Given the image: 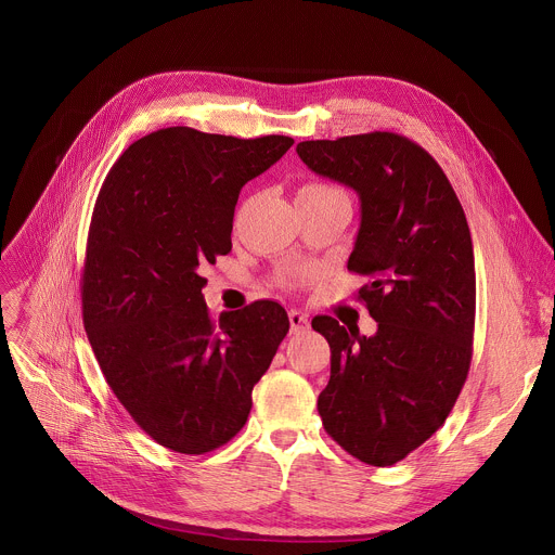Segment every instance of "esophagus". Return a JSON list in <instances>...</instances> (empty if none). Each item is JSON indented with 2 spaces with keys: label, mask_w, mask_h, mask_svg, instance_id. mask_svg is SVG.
<instances>
[{
  "label": "esophagus",
  "mask_w": 555,
  "mask_h": 555,
  "mask_svg": "<svg viewBox=\"0 0 555 555\" xmlns=\"http://www.w3.org/2000/svg\"><path fill=\"white\" fill-rule=\"evenodd\" d=\"M289 327H292V334H300V332H305L307 330V325H309V319H307V313H302V311H298V309H289Z\"/></svg>",
  "instance_id": "obj_1"
}]
</instances>
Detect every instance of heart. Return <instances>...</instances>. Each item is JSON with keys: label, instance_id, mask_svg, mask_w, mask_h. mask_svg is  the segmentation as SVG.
Returning a JSON list of instances; mask_svg holds the SVG:
<instances>
[{"label": "heart", "instance_id": "heart-1", "mask_svg": "<svg viewBox=\"0 0 555 555\" xmlns=\"http://www.w3.org/2000/svg\"><path fill=\"white\" fill-rule=\"evenodd\" d=\"M302 191H336V189L325 186V184H309V186H305ZM296 281H300V274H289V276L285 279V283H289V285H294Z\"/></svg>", "mask_w": 555, "mask_h": 555}]
</instances>
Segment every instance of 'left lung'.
<instances>
[{
    "instance_id": "8db88e82",
    "label": "left lung",
    "mask_w": 555,
    "mask_h": 555,
    "mask_svg": "<svg viewBox=\"0 0 555 555\" xmlns=\"http://www.w3.org/2000/svg\"><path fill=\"white\" fill-rule=\"evenodd\" d=\"M296 153L360 197L347 268L371 279L358 298L377 323L366 338L332 315L311 321L332 349L319 413L351 456L392 465L441 428L469 371L477 276L467 219L435 157L404 135L305 140Z\"/></svg>"
}]
</instances>
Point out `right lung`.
I'll list each match as a JSON object with an SVG mask.
<instances>
[{
  "label": "right lung",
  "mask_w": 555,
  "mask_h": 555,
  "mask_svg": "<svg viewBox=\"0 0 555 555\" xmlns=\"http://www.w3.org/2000/svg\"><path fill=\"white\" fill-rule=\"evenodd\" d=\"M292 144L167 127L135 140L101 186L83 325L118 402L173 452H210L244 428L253 388L289 332L274 300L223 311L215 323L199 270L230 253L244 184Z\"/></svg>",
  "instance_id": "1"
}]
</instances>
